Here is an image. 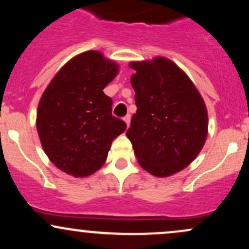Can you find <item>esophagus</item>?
Wrapping results in <instances>:
<instances>
[{
    "label": "esophagus",
    "instance_id": "esophagus-1",
    "mask_svg": "<svg viewBox=\"0 0 249 249\" xmlns=\"http://www.w3.org/2000/svg\"><path fill=\"white\" fill-rule=\"evenodd\" d=\"M124 122L126 123L127 127L130 126V122H131V117H130V115H127V116H125V117H124Z\"/></svg>",
    "mask_w": 249,
    "mask_h": 249
}]
</instances>
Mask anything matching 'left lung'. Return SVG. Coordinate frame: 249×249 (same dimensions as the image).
<instances>
[{
  "instance_id": "1",
  "label": "left lung",
  "mask_w": 249,
  "mask_h": 249,
  "mask_svg": "<svg viewBox=\"0 0 249 249\" xmlns=\"http://www.w3.org/2000/svg\"><path fill=\"white\" fill-rule=\"evenodd\" d=\"M137 111L126 131L139 165L154 177L187 167L204 147L208 113L198 89L176 63L157 56L131 62Z\"/></svg>"
}]
</instances>
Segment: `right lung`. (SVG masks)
<instances>
[{"label": "right lung", "mask_w": 249, "mask_h": 249, "mask_svg": "<svg viewBox=\"0 0 249 249\" xmlns=\"http://www.w3.org/2000/svg\"><path fill=\"white\" fill-rule=\"evenodd\" d=\"M119 65L97 50L65 63L39 99L36 127L42 147L57 168L76 178L98 171L113 139L126 130L112 116V101L103 92Z\"/></svg>", "instance_id": "add662e5"}]
</instances>
